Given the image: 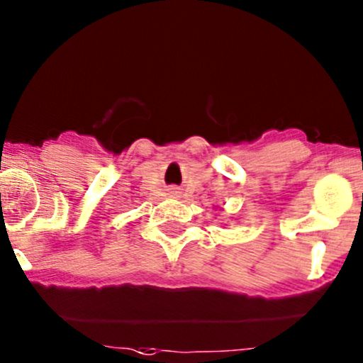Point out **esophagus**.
<instances>
[{"label":"esophagus","mask_w":363,"mask_h":363,"mask_svg":"<svg viewBox=\"0 0 363 363\" xmlns=\"http://www.w3.org/2000/svg\"><path fill=\"white\" fill-rule=\"evenodd\" d=\"M172 194H177V191H172Z\"/></svg>","instance_id":"obj_1"}]
</instances>
